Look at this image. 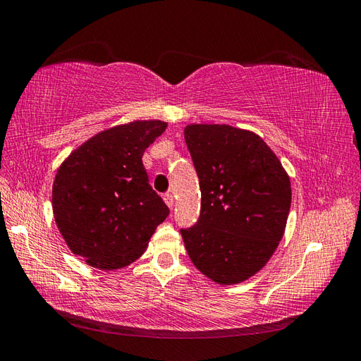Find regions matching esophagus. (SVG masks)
<instances>
[{"mask_svg": "<svg viewBox=\"0 0 361 361\" xmlns=\"http://www.w3.org/2000/svg\"><path fill=\"white\" fill-rule=\"evenodd\" d=\"M162 199H164V202L167 203L169 207H173V204H174V195H173L171 192H166V194H164Z\"/></svg>", "mask_w": 361, "mask_h": 361, "instance_id": "34e87169", "label": "esophagus"}]
</instances>
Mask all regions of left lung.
I'll return each mask as SVG.
<instances>
[{"instance_id": "obj_1", "label": "left lung", "mask_w": 361, "mask_h": 361, "mask_svg": "<svg viewBox=\"0 0 361 361\" xmlns=\"http://www.w3.org/2000/svg\"><path fill=\"white\" fill-rule=\"evenodd\" d=\"M185 141L197 171L202 204L180 228L195 268L236 285L265 267L285 233L290 180L264 140L228 125H190Z\"/></svg>"}]
</instances>
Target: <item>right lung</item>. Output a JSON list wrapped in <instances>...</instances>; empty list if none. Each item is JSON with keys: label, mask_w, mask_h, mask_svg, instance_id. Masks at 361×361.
<instances>
[{"label": "right lung", "mask_w": 361, "mask_h": 361, "mask_svg": "<svg viewBox=\"0 0 361 361\" xmlns=\"http://www.w3.org/2000/svg\"><path fill=\"white\" fill-rule=\"evenodd\" d=\"M166 128L161 120H145L102 130L59 169L54 218L72 253L90 267L117 269L133 264L169 216L141 161Z\"/></svg>", "instance_id": "add662e5"}]
</instances>
